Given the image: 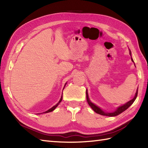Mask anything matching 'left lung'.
<instances>
[{"instance_id":"left-lung-1","label":"left lung","mask_w":148,"mask_h":148,"mask_svg":"<svg viewBox=\"0 0 148 148\" xmlns=\"http://www.w3.org/2000/svg\"><path fill=\"white\" fill-rule=\"evenodd\" d=\"M131 55V53H130ZM132 59V58H131ZM132 61L134 62V60L132 59ZM137 93H138V90H137V92L136 93V95H135L134 98L133 99H132L131 100H130L129 102H128L127 103H125L123 106H121L120 107H119V108L117 109L116 111L113 112H105L104 111H103L102 110L100 109L99 108H98L97 106H95V104H93V103H92L90 102V100L88 98V93H87V91H86V100H87V102L88 103V104L90 105V106L93 109V110L94 111H95L97 114H101L103 116H117L119 114H121V112H123V111H125V110H127L129 107L132 104L134 103V102L135 101V100L136 99L137 97Z\"/></svg>"}]
</instances>
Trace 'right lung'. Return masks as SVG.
Segmentation results:
<instances>
[{"label":"right lung","instance_id":"right-lung-1","mask_svg":"<svg viewBox=\"0 0 148 148\" xmlns=\"http://www.w3.org/2000/svg\"><path fill=\"white\" fill-rule=\"evenodd\" d=\"M62 97H61V99H60V101L57 103H56V104L55 105V106H53V108H51V109H49V110H48V111H46L45 112V113H47V112H51V111H53V110H54V109H55V108H56V107H57L58 106V104H59V103H60V102L62 101Z\"/></svg>","mask_w":148,"mask_h":148}]
</instances>
